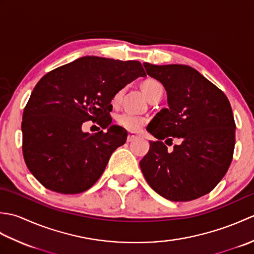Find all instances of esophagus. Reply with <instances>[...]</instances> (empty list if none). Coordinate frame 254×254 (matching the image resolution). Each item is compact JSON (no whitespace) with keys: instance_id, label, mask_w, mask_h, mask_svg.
<instances>
[{"instance_id":"obj_1","label":"esophagus","mask_w":254,"mask_h":254,"mask_svg":"<svg viewBox=\"0 0 254 254\" xmlns=\"http://www.w3.org/2000/svg\"><path fill=\"white\" fill-rule=\"evenodd\" d=\"M137 137V135L135 133H133V132H128L127 133V142H132V141H134V139H135Z\"/></svg>"}]
</instances>
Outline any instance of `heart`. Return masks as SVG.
Here are the masks:
<instances>
[{"label": "heart", "instance_id": "heart-1", "mask_svg": "<svg viewBox=\"0 0 254 254\" xmlns=\"http://www.w3.org/2000/svg\"><path fill=\"white\" fill-rule=\"evenodd\" d=\"M160 86L161 85L157 82V80L149 79L143 83L142 88H143L144 94L146 95V97L148 98V97L152 95L153 91L157 87H160ZM122 94H123L122 90L118 91V93L115 95V97H113V100H112L113 104H118V102H120L122 98ZM117 121L120 127L127 128L128 131L136 132L144 126L145 122H146V119L141 116L133 115V113H130V112H123L117 117Z\"/></svg>", "mask_w": 254, "mask_h": 254}]
</instances>
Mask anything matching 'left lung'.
Instances as JSON below:
<instances>
[{
  "label": "left lung",
  "instance_id": "left-lung-1",
  "mask_svg": "<svg viewBox=\"0 0 254 254\" xmlns=\"http://www.w3.org/2000/svg\"><path fill=\"white\" fill-rule=\"evenodd\" d=\"M143 65L164 85L168 108L147 126L158 141L149 142L148 153L139 161L141 170L150 188L169 201L201 197L218 185L233 160L236 124L229 100L191 66ZM172 137L181 143L169 152L164 143H171Z\"/></svg>",
  "mask_w": 254,
  "mask_h": 254
}]
</instances>
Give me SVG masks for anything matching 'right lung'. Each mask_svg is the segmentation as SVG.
<instances>
[{"instance_id":"right-lung-1","label":"right lung","mask_w":254,"mask_h":254,"mask_svg":"<svg viewBox=\"0 0 254 254\" xmlns=\"http://www.w3.org/2000/svg\"><path fill=\"white\" fill-rule=\"evenodd\" d=\"M138 61L83 57L46 74L23 113V154L29 171L45 188L62 194L88 190L111 154L127 142L123 127L111 124V100L137 77ZM107 132H83L85 121Z\"/></svg>"}]
</instances>
